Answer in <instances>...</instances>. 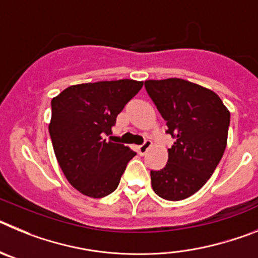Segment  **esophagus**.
Segmentation results:
<instances>
[{"mask_svg":"<svg viewBox=\"0 0 258 258\" xmlns=\"http://www.w3.org/2000/svg\"><path fill=\"white\" fill-rule=\"evenodd\" d=\"M151 146H152L151 141L146 140L145 142L142 143V145L138 146V152H140V155H145L146 152H147V150H149L150 147H151Z\"/></svg>","mask_w":258,"mask_h":258,"instance_id":"esophagus-1","label":"esophagus"}]
</instances>
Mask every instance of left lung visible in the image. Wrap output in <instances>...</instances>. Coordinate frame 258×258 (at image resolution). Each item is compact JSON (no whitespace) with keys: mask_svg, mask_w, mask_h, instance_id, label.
<instances>
[{"mask_svg":"<svg viewBox=\"0 0 258 258\" xmlns=\"http://www.w3.org/2000/svg\"><path fill=\"white\" fill-rule=\"evenodd\" d=\"M145 88L174 138L166 165L150 173L152 188L165 200H183L206 184L221 161L229 109L216 93L186 80H147Z\"/></svg>","mask_w":258,"mask_h":258,"instance_id":"obj_1","label":"left lung"}]
</instances>
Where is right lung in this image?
I'll return each mask as SVG.
<instances>
[{
  "mask_svg": "<svg viewBox=\"0 0 258 258\" xmlns=\"http://www.w3.org/2000/svg\"><path fill=\"white\" fill-rule=\"evenodd\" d=\"M142 86L126 79L80 84L51 99L49 133L56 160L68 182L86 197L113 192L137 155L104 136L112 133L117 115Z\"/></svg>",
  "mask_w": 258,
  "mask_h": 258,
  "instance_id": "add662e5",
  "label": "right lung"
}]
</instances>
